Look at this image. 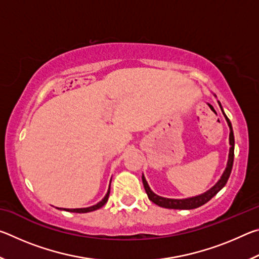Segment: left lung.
<instances>
[{"label": "left lung", "mask_w": 259, "mask_h": 259, "mask_svg": "<svg viewBox=\"0 0 259 259\" xmlns=\"http://www.w3.org/2000/svg\"><path fill=\"white\" fill-rule=\"evenodd\" d=\"M219 105H221V103H219ZM221 108H222V106H221ZM223 114H224L225 119L227 121V123H229L230 130H231V133H230L231 148H230V155H229V162H227V166H226L224 174H223L222 178L218 181V183L213 187L210 188L209 191L203 193V194L194 196V198H190V199L176 200V199L162 198V196L156 195L155 193H153L151 191L150 186L147 185L145 177L143 176L144 188H145V191L147 193L148 199H150L153 203H155L156 205H160V207H162V208H168V209H186V210L195 209V208L201 207V205H203L204 203H207L208 201L211 200L213 196L216 195L217 193L225 186V184L227 183V181H229V177H230L231 171H232V166H233V161H234V135H233V129H232V124L229 120V117L225 115L224 112H223Z\"/></svg>", "instance_id": "1"}]
</instances>
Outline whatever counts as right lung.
<instances>
[{
	"label": "right lung",
	"mask_w": 259,
	"mask_h": 259,
	"mask_svg": "<svg viewBox=\"0 0 259 259\" xmlns=\"http://www.w3.org/2000/svg\"><path fill=\"white\" fill-rule=\"evenodd\" d=\"M109 190H111V188H108V192H107V194L105 195V198H104L102 201H100L99 203L93 205V207H89V208H80V209H64V210H66V211H71V212L82 213V212H90V211H94V210H97V209H99V208H102L103 205L107 202L108 196H109ZM58 209H59V208H58Z\"/></svg>",
	"instance_id": "obj_1"
}]
</instances>
